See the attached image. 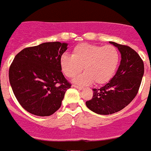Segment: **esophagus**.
Wrapping results in <instances>:
<instances>
[{"instance_id":"obj_1","label":"esophagus","mask_w":151,"mask_h":151,"mask_svg":"<svg viewBox=\"0 0 151 151\" xmlns=\"http://www.w3.org/2000/svg\"><path fill=\"white\" fill-rule=\"evenodd\" d=\"M73 87H74V88H76L79 89V90H82V89L84 88L83 87H81V86H78V85H73Z\"/></svg>"}]
</instances>
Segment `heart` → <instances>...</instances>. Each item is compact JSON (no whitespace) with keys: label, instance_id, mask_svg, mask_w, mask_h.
Segmentation results:
<instances>
[{"label":"heart","instance_id":"obj_1","mask_svg":"<svg viewBox=\"0 0 151 151\" xmlns=\"http://www.w3.org/2000/svg\"><path fill=\"white\" fill-rule=\"evenodd\" d=\"M120 60V55L115 46H106L82 43L73 48L72 56L63 54L60 68L63 74L71 78L82 70L83 74L75 79L80 85L107 83L115 75Z\"/></svg>","mask_w":151,"mask_h":151}]
</instances>
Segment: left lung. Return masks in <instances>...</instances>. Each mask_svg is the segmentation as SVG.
<instances>
[{
	"label": "left lung",
	"mask_w": 151,
	"mask_h": 151,
	"mask_svg": "<svg viewBox=\"0 0 151 151\" xmlns=\"http://www.w3.org/2000/svg\"><path fill=\"white\" fill-rule=\"evenodd\" d=\"M110 43L121 53L120 65L110 82L93 89V97L85 103L88 109L101 115L113 114L128 106L138 94L145 72L143 60L135 50L127 45Z\"/></svg>",
	"instance_id": "8db88e82"
}]
</instances>
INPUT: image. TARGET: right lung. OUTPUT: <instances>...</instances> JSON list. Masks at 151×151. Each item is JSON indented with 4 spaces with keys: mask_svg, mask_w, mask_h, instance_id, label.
Here are the masks:
<instances>
[{
    "mask_svg": "<svg viewBox=\"0 0 151 151\" xmlns=\"http://www.w3.org/2000/svg\"><path fill=\"white\" fill-rule=\"evenodd\" d=\"M67 45L46 42L24 48L14 57L9 69L10 83L19 104L29 113L47 116L60 107L71 87L60 63Z\"/></svg>",
    "mask_w": 151,
    "mask_h": 151,
    "instance_id": "right-lung-1",
    "label": "right lung"
}]
</instances>
